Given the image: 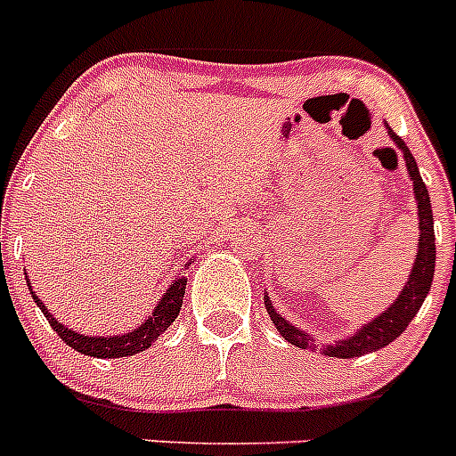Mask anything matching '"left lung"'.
<instances>
[{"label":"left lung","mask_w":456,"mask_h":456,"mask_svg":"<svg viewBox=\"0 0 456 456\" xmlns=\"http://www.w3.org/2000/svg\"><path fill=\"white\" fill-rule=\"evenodd\" d=\"M390 139L395 141V146L402 151L404 157L406 171H409V178L413 183V196H416L418 203V221H420V240H418V256L416 263L411 267L409 278H406L404 288L397 294V299L388 305V308L377 315L374 320L365 322L361 329L352 333V336L342 338L336 342H320L317 345L315 338L308 336L304 329L289 324L283 315H278L276 308H273L272 299L265 294V305H267V313L272 317L273 326L278 329V333L285 338L288 342L297 345L301 349H320L324 356H336V358H354L363 356V354L379 352L381 347L390 345L393 340L404 333V329L409 326V322L418 315L422 301L427 299L429 288H432L434 281V265H436V244H434V216H432V200H429V193H427L425 183L420 178V171H418V164L411 155V151L406 148L404 141L395 134L388 127Z\"/></svg>","instance_id":"8db88e82"}]
</instances>
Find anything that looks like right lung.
<instances>
[{"label":"right lung","instance_id":"add662e5","mask_svg":"<svg viewBox=\"0 0 456 456\" xmlns=\"http://www.w3.org/2000/svg\"><path fill=\"white\" fill-rule=\"evenodd\" d=\"M191 263H187V267ZM27 285H29V292L31 297H34L36 305L43 310V315L47 317L50 326L59 333V338H61L66 345H70L72 349H77L79 354H86V356L123 358V356H132V354L146 352L152 342L162 336L168 326L175 322L180 308H183V297H184V288H187V278L184 276L175 278V281L167 288V292L162 294V299L157 301L155 310H152L151 315L141 322L136 329H132V331L127 333H118V336H86V333L72 331V329H68V326H63L61 322L56 320L50 310H47V305L36 297L34 288H31L29 283V278H27Z\"/></svg>","mask_w":456,"mask_h":456}]
</instances>
